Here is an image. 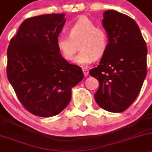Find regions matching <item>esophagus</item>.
Masks as SVG:
<instances>
[{"label": "esophagus", "mask_w": 152, "mask_h": 152, "mask_svg": "<svg viewBox=\"0 0 152 152\" xmlns=\"http://www.w3.org/2000/svg\"><path fill=\"white\" fill-rule=\"evenodd\" d=\"M83 74H84L85 76H87L89 73L88 69H86V68H83Z\"/></svg>", "instance_id": "esophagus-1"}]
</instances>
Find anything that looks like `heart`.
I'll return each instance as SVG.
<instances>
[{
    "instance_id": "1",
    "label": "heart",
    "mask_w": 152,
    "mask_h": 152,
    "mask_svg": "<svg viewBox=\"0 0 152 152\" xmlns=\"http://www.w3.org/2000/svg\"><path fill=\"white\" fill-rule=\"evenodd\" d=\"M69 35H61L57 38V48L64 58L70 61L74 58L79 45L80 52L75 58V62L81 66L88 65L95 58H101L108 48L107 32L96 27L86 16H81L72 24Z\"/></svg>"
}]
</instances>
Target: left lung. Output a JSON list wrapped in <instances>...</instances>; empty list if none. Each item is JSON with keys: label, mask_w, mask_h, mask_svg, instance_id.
<instances>
[{"label": "left lung", "mask_w": 152, "mask_h": 152, "mask_svg": "<svg viewBox=\"0 0 152 152\" xmlns=\"http://www.w3.org/2000/svg\"><path fill=\"white\" fill-rule=\"evenodd\" d=\"M103 18L109 45L99 64L89 73L99 82L94 95L98 105L119 113L139 94L147 72V47L132 18L115 10L104 11Z\"/></svg>", "instance_id": "8db88e82"}]
</instances>
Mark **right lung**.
Listing matches in <instances>:
<instances>
[{
	"label": "right lung",
	"mask_w": 152,
	"mask_h": 152,
	"mask_svg": "<svg viewBox=\"0 0 152 152\" xmlns=\"http://www.w3.org/2000/svg\"><path fill=\"white\" fill-rule=\"evenodd\" d=\"M65 22V14L28 18L8 47V80L22 105L39 117L55 116L66 108L72 88L84 77L57 48Z\"/></svg>",
	"instance_id": "right-lung-1"
}]
</instances>
